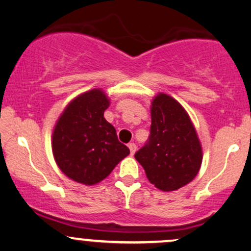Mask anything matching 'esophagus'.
I'll return each mask as SVG.
<instances>
[{
	"label": "esophagus",
	"instance_id": "34e87169",
	"mask_svg": "<svg viewBox=\"0 0 251 251\" xmlns=\"http://www.w3.org/2000/svg\"><path fill=\"white\" fill-rule=\"evenodd\" d=\"M128 148H129V151H130V154H133L135 153V151H136V144L135 143H129L128 144Z\"/></svg>",
	"mask_w": 251,
	"mask_h": 251
}]
</instances>
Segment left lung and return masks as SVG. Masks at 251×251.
Instances as JSON below:
<instances>
[{"instance_id": "obj_1", "label": "left lung", "mask_w": 251, "mask_h": 251, "mask_svg": "<svg viewBox=\"0 0 251 251\" xmlns=\"http://www.w3.org/2000/svg\"><path fill=\"white\" fill-rule=\"evenodd\" d=\"M150 111L149 141L135 153V159L157 189L175 191L199 173L202 148L188 112L171 95L158 93Z\"/></svg>"}]
</instances>
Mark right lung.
<instances>
[{"label": "right lung", "instance_id": "1", "mask_svg": "<svg viewBox=\"0 0 251 251\" xmlns=\"http://www.w3.org/2000/svg\"><path fill=\"white\" fill-rule=\"evenodd\" d=\"M110 104L101 89L77 95L67 104L52 133V152L63 174L84 185H94L110 174L129 149L118 141L104 118Z\"/></svg>", "mask_w": 251, "mask_h": 251}]
</instances>
